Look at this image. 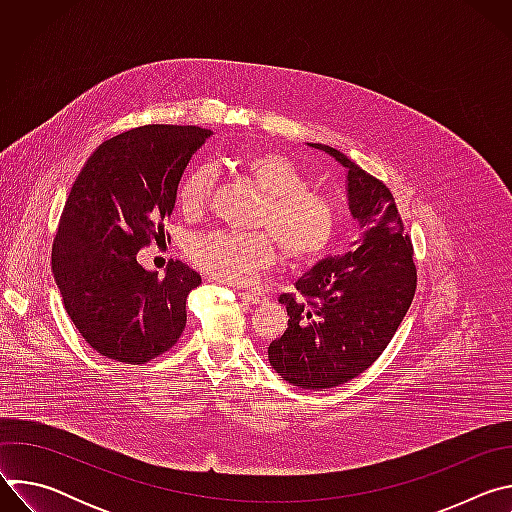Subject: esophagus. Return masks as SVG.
Segmentation results:
<instances>
[{"instance_id":"obj_1","label":"esophagus","mask_w":512,"mask_h":512,"mask_svg":"<svg viewBox=\"0 0 512 512\" xmlns=\"http://www.w3.org/2000/svg\"><path fill=\"white\" fill-rule=\"evenodd\" d=\"M241 298L245 302H249V304H263V302H267V296L261 294V291H243Z\"/></svg>"}]
</instances>
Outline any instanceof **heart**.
Masks as SVG:
<instances>
[{
  "label": "heart",
  "instance_id": "b5f03b06",
  "mask_svg": "<svg viewBox=\"0 0 512 512\" xmlns=\"http://www.w3.org/2000/svg\"><path fill=\"white\" fill-rule=\"evenodd\" d=\"M235 168L261 194L255 227L263 231L198 235L188 245L190 261L223 283H245L271 269L279 249L289 265L318 263L334 245L344 210L330 194L310 190V178L289 156L255 150L235 162ZM212 170L196 168L178 186V206L186 214L204 208L212 190Z\"/></svg>",
  "mask_w": 512,
  "mask_h": 512
}]
</instances>
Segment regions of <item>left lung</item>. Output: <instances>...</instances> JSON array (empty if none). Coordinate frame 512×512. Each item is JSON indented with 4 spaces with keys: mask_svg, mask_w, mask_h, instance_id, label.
Wrapping results in <instances>:
<instances>
[{
    "mask_svg": "<svg viewBox=\"0 0 512 512\" xmlns=\"http://www.w3.org/2000/svg\"><path fill=\"white\" fill-rule=\"evenodd\" d=\"M312 145L348 170V208L362 239L356 251L300 277L298 294L279 296L287 330L267 352L283 381L322 391L352 381L383 354L413 302L417 269L391 190L342 152Z\"/></svg>",
    "mask_w": 512,
    "mask_h": 512,
    "instance_id": "1",
    "label": "left lung"
}]
</instances>
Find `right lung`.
<instances>
[{
	"mask_svg": "<svg viewBox=\"0 0 512 512\" xmlns=\"http://www.w3.org/2000/svg\"><path fill=\"white\" fill-rule=\"evenodd\" d=\"M210 129L143 125L103 141L72 184L52 245L66 314L99 354L143 364L170 350L186 326L200 275L170 261L166 275L135 255L164 235L180 178Z\"/></svg>",
	"mask_w": 512,
	"mask_h": 512,
	"instance_id": "1",
	"label": "right lung"
}]
</instances>
